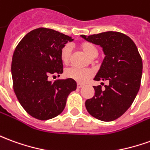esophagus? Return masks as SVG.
<instances>
[{
  "instance_id": "34e87169",
  "label": "esophagus",
  "mask_w": 150,
  "mask_h": 150,
  "mask_svg": "<svg viewBox=\"0 0 150 150\" xmlns=\"http://www.w3.org/2000/svg\"><path fill=\"white\" fill-rule=\"evenodd\" d=\"M83 87V84H82V83H77V88H81Z\"/></svg>"
}]
</instances>
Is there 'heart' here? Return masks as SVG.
<instances>
[{"label": "heart", "instance_id": "b5f03b06", "mask_svg": "<svg viewBox=\"0 0 150 150\" xmlns=\"http://www.w3.org/2000/svg\"><path fill=\"white\" fill-rule=\"evenodd\" d=\"M79 48L86 55H88L91 58H94L98 55V50L92 43L87 42V41L82 42L79 45ZM71 53L72 48L71 45L67 44L62 48L60 52V57L64 64L69 63V62L71 60ZM92 75H93V72L90 70H81V69L75 67L68 68L65 71V76L67 78L74 79L75 81L78 83L85 82L86 80L88 79H89Z\"/></svg>", "mask_w": 150, "mask_h": 150}]
</instances>
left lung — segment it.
Wrapping results in <instances>:
<instances>
[{
  "mask_svg": "<svg viewBox=\"0 0 150 150\" xmlns=\"http://www.w3.org/2000/svg\"><path fill=\"white\" fill-rule=\"evenodd\" d=\"M88 42L100 45L105 57L94 80L109 84L93 86L95 95L85 101L88 112L96 119L110 122L122 116L132 105L141 86L142 59L137 45L125 34L105 31L86 36Z\"/></svg>",
  "mask_w": 150,
  "mask_h": 150,
  "instance_id": "left-lung-1",
  "label": "left lung"
}]
</instances>
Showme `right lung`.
Segmentation results:
<instances>
[{"instance_id":"obj_1","label":"right lung","mask_w":150,"mask_h":150,"mask_svg":"<svg viewBox=\"0 0 150 150\" xmlns=\"http://www.w3.org/2000/svg\"><path fill=\"white\" fill-rule=\"evenodd\" d=\"M73 40L53 29L37 28L28 32L13 52V90L21 105L35 119L48 120L60 115L68 95L76 89L71 79L49 80L51 75L60 76L63 72L61 50Z\"/></svg>"}]
</instances>
